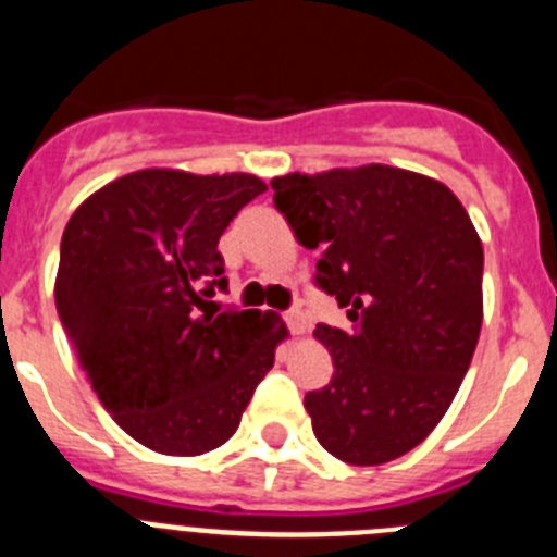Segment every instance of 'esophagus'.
<instances>
[{"label": "esophagus", "instance_id": "1", "mask_svg": "<svg viewBox=\"0 0 557 557\" xmlns=\"http://www.w3.org/2000/svg\"><path fill=\"white\" fill-rule=\"evenodd\" d=\"M284 323H287L289 334L307 332V318H304V312H298V309H289V312L284 314Z\"/></svg>", "mask_w": 557, "mask_h": 557}]
</instances>
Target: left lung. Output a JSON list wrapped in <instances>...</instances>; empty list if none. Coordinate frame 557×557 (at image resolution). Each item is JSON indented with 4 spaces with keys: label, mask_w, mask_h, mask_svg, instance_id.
Returning a JSON list of instances; mask_svg holds the SVG:
<instances>
[{
    "label": "left lung",
    "mask_w": 557,
    "mask_h": 557,
    "mask_svg": "<svg viewBox=\"0 0 557 557\" xmlns=\"http://www.w3.org/2000/svg\"><path fill=\"white\" fill-rule=\"evenodd\" d=\"M273 203L314 284L351 329L318 323L332 382L304 396L337 460L379 466L416 449L449 410L482 326V243L455 191L385 164L273 178Z\"/></svg>",
    "instance_id": "8db88e82"
}]
</instances>
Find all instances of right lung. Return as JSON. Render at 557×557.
<instances>
[{"mask_svg":"<svg viewBox=\"0 0 557 557\" xmlns=\"http://www.w3.org/2000/svg\"><path fill=\"white\" fill-rule=\"evenodd\" d=\"M264 181L245 172L139 170L72 214L55 307L113 421L161 455H203L239 426L287 329L275 312L220 309L218 243Z\"/></svg>","mask_w":557,"mask_h":557,"instance_id":"right-lung-1","label":"right lung"}]
</instances>
